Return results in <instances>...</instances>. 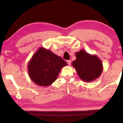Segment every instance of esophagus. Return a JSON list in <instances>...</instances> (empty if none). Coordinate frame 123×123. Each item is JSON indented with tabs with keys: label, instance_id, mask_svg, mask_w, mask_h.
<instances>
[{
	"label": "esophagus",
	"instance_id": "1",
	"mask_svg": "<svg viewBox=\"0 0 123 123\" xmlns=\"http://www.w3.org/2000/svg\"><path fill=\"white\" fill-rule=\"evenodd\" d=\"M67 62L68 65L70 66V64H71V61H70V60H67Z\"/></svg>",
	"mask_w": 123,
	"mask_h": 123
}]
</instances>
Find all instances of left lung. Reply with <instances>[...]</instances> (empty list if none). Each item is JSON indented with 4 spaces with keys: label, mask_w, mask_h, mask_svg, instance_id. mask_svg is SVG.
<instances>
[{
    "label": "left lung",
    "mask_w": 123,
    "mask_h": 123,
    "mask_svg": "<svg viewBox=\"0 0 123 123\" xmlns=\"http://www.w3.org/2000/svg\"><path fill=\"white\" fill-rule=\"evenodd\" d=\"M76 60L72 66L82 81L92 82L100 76L103 70L101 61L96 55H91L84 50L75 53Z\"/></svg>",
    "instance_id": "8db88e82"
}]
</instances>
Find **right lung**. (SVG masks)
Listing matches in <instances>:
<instances>
[{
  "label": "right lung",
  "instance_id": "right-lung-1",
  "mask_svg": "<svg viewBox=\"0 0 123 123\" xmlns=\"http://www.w3.org/2000/svg\"><path fill=\"white\" fill-rule=\"evenodd\" d=\"M67 62L49 49L41 47L35 52L28 64L29 77L40 86H49L56 80Z\"/></svg>",
  "mask_w": 123,
  "mask_h": 123
}]
</instances>
